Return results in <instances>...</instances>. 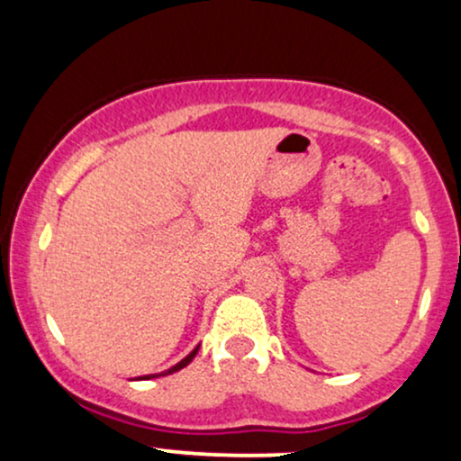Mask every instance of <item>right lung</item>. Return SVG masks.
<instances>
[{
    "label": "right lung",
    "instance_id": "right-lung-1",
    "mask_svg": "<svg viewBox=\"0 0 461 461\" xmlns=\"http://www.w3.org/2000/svg\"><path fill=\"white\" fill-rule=\"evenodd\" d=\"M197 351H199V347H197V348H194V351H193V353H190V356H186V357H184V359H182V362H179V364H176V366H173V368H168V370H167V373H160V375H145V377H140V379L162 377V375H171V373H177V370H179V368L188 366V364H190V362H193V357H194V356H197Z\"/></svg>",
    "mask_w": 461,
    "mask_h": 461
}]
</instances>
